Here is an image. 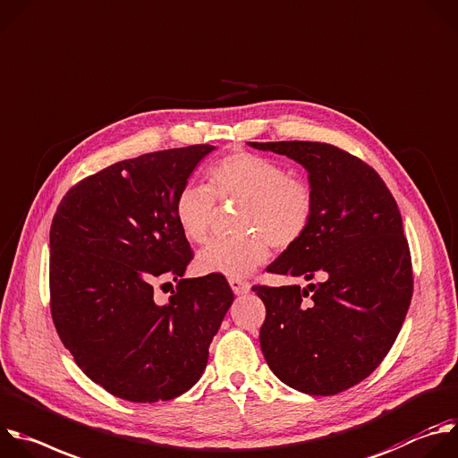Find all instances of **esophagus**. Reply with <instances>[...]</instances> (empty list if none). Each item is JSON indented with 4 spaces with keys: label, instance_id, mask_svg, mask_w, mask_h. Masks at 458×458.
Returning a JSON list of instances; mask_svg holds the SVG:
<instances>
[{
    "label": "esophagus",
    "instance_id": "obj_1",
    "mask_svg": "<svg viewBox=\"0 0 458 458\" xmlns=\"http://www.w3.org/2000/svg\"><path fill=\"white\" fill-rule=\"evenodd\" d=\"M229 285H231V289H233V293L236 296H243V294H247L250 291V285L245 280H240V278H231Z\"/></svg>",
    "mask_w": 458,
    "mask_h": 458
}]
</instances>
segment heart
<instances>
[{"mask_svg":"<svg viewBox=\"0 0 458 458\" xmlns=\"http://www.w3.org/2000/svg\"><path fill=\"white\" fill-rule=\"evenodd\" d=\"M209 185L182 186L174 199V218L191 242L209 238L216 198L242 200L238 229L231 238H218L200 250L197 267L206 274L240 278L267 261L270 245L289 249L298 243L316 211V195L307 180L291 176L276 160L233 151L209 167Z\"/></svg>","mask_w":458,"mask_h":458,"instance_id":"b5f03b06","label":"heart"}]
</instances>
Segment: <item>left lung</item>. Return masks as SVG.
<instances>
[{
  "label": "left lung",
  "instance_id": "1",
  "mask_svg": "<svg viewBox=\"0 0 458 458\" xmlns=\"http://www.w3.org/2000/svg\"><path fill=\"white\" fill-rule=\"evenodd\" d=\"M249 146L301 164L316 195L310 227L267 272L321 278L305 289L252 287L267 312L261 352L274 376L298 392H344L379 367L411 301V258L397 202L376 169L332 144Z\"/></svg>",
  "mask_w": 458,
  "mask_h": 458
}]
</instances>
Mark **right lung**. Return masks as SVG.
<instances>
[{
	"instance_id": "1",
	"label": "right lung",
	"mask_w": 458,
	"mask_h": 458,
	"mask_svg": "<svg viewBox=\"0 0 458 458\" xmlns=\"http://www.w3.org/2000/svg\"><path fill=\"white\" fill-rule=\"evenodd\" d=\"M213 149L195 144L112 164L75 184L54 215L55 330L77 367L119 399L188 392L234 300L222 274L184 278L193 250L174 218L178 190ZM167 277L177 291L158 306L152 285Z\"/></svg>"
}]
</instances>
